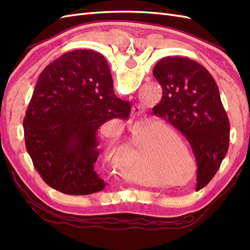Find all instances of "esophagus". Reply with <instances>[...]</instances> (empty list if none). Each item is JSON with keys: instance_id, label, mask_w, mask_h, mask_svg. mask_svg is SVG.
Here are the masks:
<instances>
[{"instance_id": "esophagus-1", "label": "esophagus", "mask_w": 250, "mask_h": 250, "mask_svg": "<svg viewBox=\"0 0 250 250\" xmlns=\"http://www.w3.org/2000/svg\"><path fill=\"white\" fill-rule=\"evenodd\" d=\"M134 110H135V108H134Z\"/></svg>"}]
</instances>
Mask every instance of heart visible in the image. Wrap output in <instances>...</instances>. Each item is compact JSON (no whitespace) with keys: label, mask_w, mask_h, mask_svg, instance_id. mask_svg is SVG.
I'll return each mask as SVG.
<instances>
[{"label":"heart","mask_w":250,"mask_h":250,"mask_svg":"<svg viewBox=\"0 0 250 250\" xmlns=\"http://www.w3.org/2000/svg\"><path fill=\"white\" fill-rule=\"evenodd\" d=\"M160 125H148L140 121L128 128V140L130 144L121 147L119 163L122 171L129 176L140 182L148 183L151 179V171H171V167L179 159L186 162L189 159V151L183 144L182 140L168 129L174 137V142L166 133H158ZM106 157L115 161L118 155L116 144L110 143L106 148Z\"/></svg>","instance_id":"heart-1"}]
</instances>
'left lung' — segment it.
<instances>
[{
    "instance_id": "1",
    "label": "left lung",
    "mask_w": 250,
    "mask_h": 250,
    "mask_svg": "<svg viewBox=\"0 0 250 250\" xmlns=\"http://www.w3.org/2000/svg\"><path fill=\"white\" fill-rule=\"evenodd\" d=\"M152 73L163 92L152 113L189 142L198 167V191L215 176L229 148L230 124L218 87L208 71L189 58H163Z\"/></svg>"
}]
</instances>
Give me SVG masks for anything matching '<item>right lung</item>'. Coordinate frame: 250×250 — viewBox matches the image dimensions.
<instances>
[{
  "label": "right lung",
  "mask_w": 250,
  "mask_h": 250,
  "mask_svg": "<svg viewBox=\"0 0 250 250\" xmlns=\"http://www.w3.org/2000/svg\"><path fill=\"white\" fill-rule=\"evenodd\" d=\"M130 102L116 97L108 63L100 52L68 51L37 79L23 120L25 147L36 171L55 190L70 195L102 191L98 176V129L129 118Z\"/></svg>",
  "instance_id": "1"
}]
</instances>
